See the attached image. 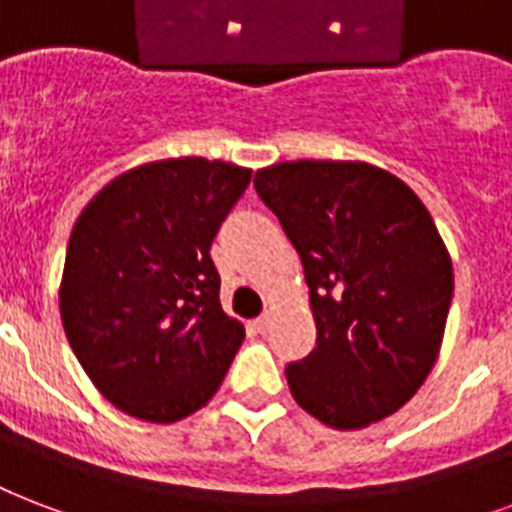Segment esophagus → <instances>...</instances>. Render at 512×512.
<instances>
[{
	"mask_svg": "<svg viewBox=\"0 0 512 512\" xmlns=\"http://www.w3.org/2000/svg\"><path fill=\"white\" fill-rule=\"evenodd\" d=\"M252 325H255L257 333H268V330H271V317H268V314H263V317H257Z\"/></svg>",
	"mask_w": 512,
	"mask_h": 512,
	"instance_id": "esophagus-1",
	"label": "esophagus"
}]
</instances>
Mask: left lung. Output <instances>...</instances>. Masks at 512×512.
I'll list each match as a JSON object with an SVG mask.
<instances>
[{
  "mask_svg": "<svg viewBox=\"0 0 512 512\" xmlns=\"http://www.w3.org/2000/svg\"><path fill=\"white\" fill-rule=\"evenodd\" d=\"M255 190L298 249L317 346L287 365L292 397L335 429L400 411L438 360L454 268L432 214L362 161H287Z\"/></svg>",
  "mask_w": 512,
  "mask_h": 512,
  "instance_id": "obj_1",
  "label": "left lung"
}]
</instances>
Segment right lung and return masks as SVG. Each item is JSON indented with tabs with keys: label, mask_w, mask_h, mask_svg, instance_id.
<instances>
[{
	"label": "right lung",
	"mask_w": 512,
	"mask_h": 512,
	"mask_svg": "<svg viewBox=\"0 0 512 512\" xmlns=\"http://www.w3.org/2000/svg\"><path fill=\"white\" fill-rule=\"evenodd\" d=\"M252 171L206 158L136 166L77 217L58 290L74 357L128 416L204 408L244 341L220 306L212 241Z\"/></svg>",
	"instance_id": "1"
}]
</instances>
